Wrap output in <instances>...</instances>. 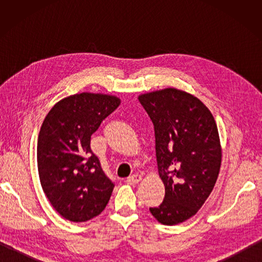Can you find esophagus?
I'll list each match as a JSON object with an SVG mask.
<instances>
[{
    "instance_id": "1",
    "label": "esophagus",
    "mask_w": 262,
    "mask_h": 262,
    "mask_svg": "<svg viewBox=\"0 0 262 262\" xmlns=\"http://www.w3.org/2000/svg\"><path fill=\"white\" fill-rule=\"evenodd\" d=\"M141 180H142L141 174H133L127 178L126 182L129 183V185H135V183H138Z\"/></svg>"
}]
</instances>
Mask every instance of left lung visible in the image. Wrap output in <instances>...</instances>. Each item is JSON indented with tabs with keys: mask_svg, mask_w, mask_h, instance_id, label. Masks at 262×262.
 I'll use <instances>...</instances> for the list:
<instances>
[{
	"mask_svg": "<svg viewBox=\"0 0 262 262\" xmlns=\"http://www.w3.org/2000/svg\"><path fill=\"white\" fill-rule=\"evenodd\" d=\"M154 125L155 151L165 196L149 211L160 223L176 225L193 216L208 198L221 168L216 122L196 97L177 89L138 98Z\"/></svg>",
	"mask_w": 262,
	"mask_h": 262,
	"instance_id": "left-lung-1",
	"label": "left lung"
}]
</instances>
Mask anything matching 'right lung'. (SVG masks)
Returning a JSON list of instances; mask_svg holds the SVG:
<instances>
[{"label":"right lung","instance_id":"1","mask_svg":"<svg viewBox=\"0 0 262 262\" xmlns=\"http://www.w3.org/2000/svg\"><path fill=\"white\" fill-rule=\"evenodd\" d=\"M120 100L93 93L74 94L49 110L38 136L40 183L64 219L86 222L107 206L115 183L91 149V135Z\"/></svg>","mask_w":262,"mask_h":262}]
</instances>
